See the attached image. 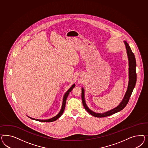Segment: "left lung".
<instances>
[{
	"label": "left lung",
	"instance_id": "obj_1",
	"mask_svg": "<svg viewBox=\"0 0 148 148\" xmlns=\"http://www.w3.org/2000/svg\"><path fill=\"white\" fill-rule=\"evenodd\" d=\"M124 43L125 45L126 49L127 50V54L129 61V85L127 87V90L125 94V96L124 97L123 101L116 108L103 113H97L92 111L87 106L86 104L85 100V97H84V90L83 88H82L81 98H82V101L84 107L86 110L93 116L98 117V118H102V117L111 116L114 113L119 112L120 111L122 110L125 107L129 101L130 97L134 88V86L136 83V80H137V74L136 71V61L134 54L131 49L129 45L126 41H124Z\"/></svg>",
	"mask_w": 148,
	"mask_h": 148
}]
</instances>
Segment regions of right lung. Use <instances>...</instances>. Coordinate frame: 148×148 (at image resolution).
I'll return each instance as SVG.
<instances>
[{"mask_svg": "<svg viewBox=\"0 0 148 148\" xmlns=\"http://www.w3.org/2000/svg\"><path fill=\"white\" fill-rule=\"evenodd\" d=\"M75 84L73 85L72 86V87L68 90L67 92L65 93L64 95V97H63V103L62 106V108L61 109V111L60 112L58 113V114H57L55 116H54L53 118L49 119H47V120H40V119H34V118H32L31 117H29L30 118H31L32 119H34V120H35V121H43V122H52V121H55L56 119H58V118H60L62 114L64 112V108H65V106H66V100L69 94V93L72 91V90H73V88L75 87Z\"/></svg>", "mask_w": 148, "mask_h": 148, "instance_id": "obj_1", "label": "right lung"}]
</instances>
